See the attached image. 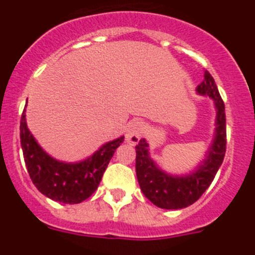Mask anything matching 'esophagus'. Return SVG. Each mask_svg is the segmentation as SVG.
<instances>
[{"instance_id": "esophagus-1", "label": "esophagus", "mask_w": 255, "mask_h": 255, "mask_svg": "<svg viewBox=\"0 0 255 255\" xmlns=\"http://www.w3.org/2000/svg\"><path fill=\"white\" fill-rule=\"evenodd\" d=\"M144 129V123L139 120H134L132 122L128 123L127 130H126V140L128 143L135 145L140 139V135H142Z\"/></svg>"}]
</instances>
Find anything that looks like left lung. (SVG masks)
<instances>
[{
  "label": "left lung",
  "mask_w": 255,
  "mask_h": 255,
  "mask_svg": "<svg viewBox=\"0 0 255 255\" xmlns=\"http://www.w3.org/2000/svg\"><path fill=\"white\" fill-rule=\"evenodd\" d=\"M205 80L196 91L210 96L216 107V129L206 158L192 173L187 175H170L159 169L149 156L146 140L140 139L135 146V173L144 196L155 206L165 210H179L196 202L215 179L226 153V113L225 104L211 74L205 71Z\"/></svg>",
  "instance_id": "8db88e82"
}]
</instances>
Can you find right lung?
<instances>
[{"mask_svg": "<svg viewBox=\"0 0 255 255\" xmlns=\"http://www.w3.org/2000/svg\"><path fill=\"white\" fill-rule=\"evenodd\" d=\"M25 110L20 118V145L25 166L33 184L43 195L63 204H80L99 187L102 175L125 137L104 144L91 156L78 163H64L42 149L25 122Z\"/></svg>", "mask_w": 255, "mask_h": 255, "instance_id": "right-lung-1", "label": "right lung"}]
</instances>
